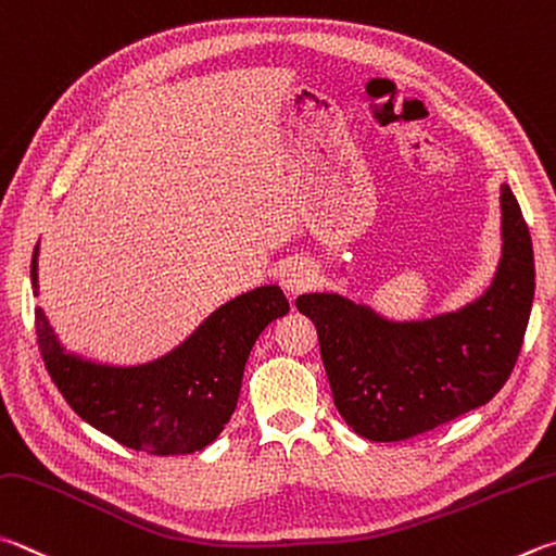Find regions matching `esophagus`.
<instances>
[{"mask_svg": "<svg viewBox=\"0 0 556 556\" xmlns=\"http://www.w3.org/2000/svg\"><path fill=\"white\" fill-rule=\"evenodd\" d=\"M279 281L289 296H296L301 291H306L316 281V271L306 260H287L279 269Z\"/></svg>", "mask_w": 556, "mask_h": 556, "instance_id": "obj_1", "label": "esophagus"}]
</instances>
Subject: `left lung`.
<instances>
[{
    "mask_svg": "<svg viewBox=\"0 0 556 556\" xmlns=\"http://www.w3.org/2000/svg\"><path fill=\"white\" fill-rule=\"evenodd\" d=\"M498 199L501 260L471 304L396 320L336 291L296 299L316 323L336 408L357 435L408 440L483 406L508 381L532 311L534 257L508 185Z\"/></svg>",
    "mask_w": 556,
    "mask_h": 556,
    "instance_id": "1",
    "label": "left lung"
}]
</instances>
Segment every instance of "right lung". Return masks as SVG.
Instances as JSON below:
<instances>
[{
	"instance_id": "right-lung-1",
	"label": "right lung",
	"mask_w": 556,
	"mask_h": 556,
	"mask_svg": "<svg viewBox=\"0 0 556 556\" xmlns=\"http://www.w3.org/2000/svg\"><path fill=\"white\" fill-rule=\"evenodd\" d=\"M31 287L38 296V245ZM287 311L277 285L257 287L208 313L177 348L140 365H111L67 350L40 306L36 332L50 379L79 418L130 450L187 454L220 435L236 410L252 345Z\"/></svg>"
}]
</instances>
